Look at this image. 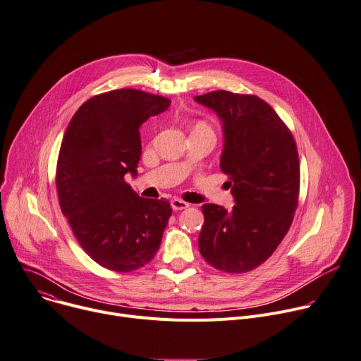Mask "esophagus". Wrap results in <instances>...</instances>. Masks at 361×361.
Wrapping results in <instances>:
<instances>
[{"label":"esophagus","mask_w":361,"mask_h":361,"mask_svg":"<svg viewBox=\"0 0 361 361\" xmlns=\"http://www.w3.org/2000/svg\"><path fill=\"white\" fill-rule=\"evenodd\" d=\"M171 205H172L173 211H182V209H186V208L189 207V204H188V202H185V201L179 200V198H175V200H172Z\"/></svg>","instance_id":"34e87169"}]
</instances>
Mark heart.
Returning a JSON list of instances; mask_svg holds the SVG:
<instances>
[{
  "instance_id": "1",
  "label": "heart",
  "mask_w": 361,
  "mask_h": 361,
  "mask_svg": "<svg viewBox=\"0 0 361 361\" xmlns=\"http://www.w3.org/2000/svg\"><path fill=\"white\" fill-rule=\"evenodd\" d=\"M195 127H207V128H209V127H208L205 123H198Z\"/></svg>"
}]
</instances>
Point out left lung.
Returning <instances> with one entry per match:
<instances>
[{
    "instance_id": "left-lung-1",
    "label": "left lung",
    "mask_w": 361,
    "mask_h": 361,
    "mask_svg": "<svg viewBox=\"0 0 361 361\" xmlns=\"http://www.w3.org/2000/svg\"><path fill=\"white\" fill-rule=\"evenodd\" d=\"M223 121L221 171L231 186V211L202 205L198 245L205 262L227 273L264 263L288 234L298 208L300 171L295 138L262 98L228 91L195 97Z\"/></svg>"
}]
</instances>
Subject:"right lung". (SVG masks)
Returning <instances> with one entry per match:
<instances>
[{
  "instance_id": "add662e5",
  "label": "right lung",
  "mask_w": 361,
  "mask_h": 361,
  "mask_svg": "<svg viewBox=\"0 0 361 361\" xmlns=\"http://www.w3.org/2000/svg\"><path fill=\"white\" fill-rule=\"evenodd\" d=\"M171 99L140 90H114L82 104L61 145L56 189L62 214L84 252L120 273L153 260L172 215L168 200L140 198L126 180L137 175L140 127Z\"/></svg>"
}]
</instances>
